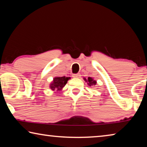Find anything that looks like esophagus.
<instances>
[{"label": "esophagus", "mask_w": 147, "mask_h": 147, "mask_svg": "<svg viewBox=\"0 0 147 147\" xmlns=\"http://www.w3.org/2000/svg\"><path fill=\"white\" fill-rule=\"evenodd\" d=\"M73 78H78L80 77V74L78 73V74H74L73 75Z\"/></svg>", "instance_id": "esophagus-1"}]
</instances>
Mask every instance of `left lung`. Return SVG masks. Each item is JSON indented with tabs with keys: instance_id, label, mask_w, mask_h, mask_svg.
Here are the masks:
<instances>
[{
	"instance_id": "8db88e82",
	"label": "left lung",
	"mask_w": 147,
	"mask_h": 147,
	"mask_svg": "<svg viewBox=\"0 0 147 147\" xmlns=\"http://www.w3.org/2000/svg\"><path fill=\"white\" fill-rule=\"evenodd\" d=\"M84 80H85V81H86L87 82H88V84L89 86H95L96 84V80H94L92 78H91V77H88V80L86 79V78H84Z\"/></svg>"
}]
</instances>
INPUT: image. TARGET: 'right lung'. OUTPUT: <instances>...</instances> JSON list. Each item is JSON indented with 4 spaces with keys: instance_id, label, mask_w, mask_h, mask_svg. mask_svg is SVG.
<instances>
[{
    "instance_id": "right-lung-1",
    "label": "right lung",
    "mask_w": 147,
    "mask_h": 147,
    "mask_svg": "<svg viewBox=\"0 0 147 147\" xmlns=\"http://www.w3.org/2000/svg\"><path fill=\"white\" fill-rule=\"evenodd\" d=\"M70 79V77H55L54 78L53 82L50 84V88L52 90L61 91L65 84L67 83V81Z\"/></svg>"
}]
</instances>
